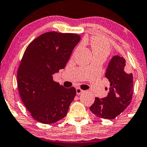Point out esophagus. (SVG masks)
Listing matches in <instances>:
<instances>
[{
	"instance_id": "esophagus-1",
	"label": "esophagus",
	"mask_w": 147,
	"mask_h": 147,
	"mask_svg": "<svg viewBox=\"0 0 147 147\" xmlns=\"http://www.w3.org/2000/svg\"><path fill=\"white\" fill-rule=\"evenodd\" d=\"M84 92V90H83L80 89L79 88H76V92H77V94H81Z\"/></svg>"
}]
</instances>
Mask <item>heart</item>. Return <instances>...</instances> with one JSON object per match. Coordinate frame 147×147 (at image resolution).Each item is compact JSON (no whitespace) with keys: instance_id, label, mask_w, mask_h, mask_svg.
I'll use <instances>...</instances> for the list:
<instances>
[{"instance_id":"1","label":"heart","mask_w":147,"mask_h":147,"mask_svg":"<svg viewBox=\"0 0 147 147\" xmlns=\"http://www.w3.org/2000/svg\"><path fill=\"white\" fill-rule=\"evenodd\" d=\"M94 55H103L105 57L110 53V47L106 40L101 38H94L91 41Z\"/></svg>"}]
</instances>
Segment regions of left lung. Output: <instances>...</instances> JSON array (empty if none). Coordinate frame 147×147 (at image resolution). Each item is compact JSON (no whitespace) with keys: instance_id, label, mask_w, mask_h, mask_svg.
Instances as JSON below:
<instances>
[{"instance_id":"left-lung-1","label":"left lung","mask_w":147,"mask_h":147,"mask_svg":"<svg viewBox=\"0 0 147 147\" xmlns=\"http://www.w3.org/2000/svg\"><path fill=\"white\" fill-rule=\"evenodd\" d=\"M110 82L109 92L105 98H95L90 109L95 116L114 119L130 105L134 93L133 75L128 72L123 57L115 55L109 61L105 72Z\"/></svg>"}]
</instances>
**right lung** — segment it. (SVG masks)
Wrapping results in <instances>:
<instances>
[{"label":"right lung","instance_id":"1","mask_svg":"<svg viewBox=\"0 0 147 147\" xmlns=\"http://www.w3.org/2000/svg\"><path fill=\"white\" fill-rule=\"evenodd\" d=\"M80 40L76 33L51 31L35 38L24 51L18 70V88L24 106L37 121L51 124L68 113L75 88L60 86L53 75L65 68Z\"/></svg>","mask_w":147,"mask_h":147}]
</instances>
